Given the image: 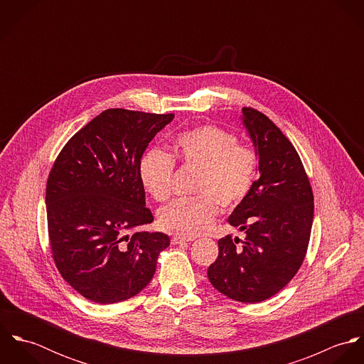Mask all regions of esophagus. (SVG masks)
<instances>
[{
    "label": "esophagus",
    "mask_w": 364,
    "mask_h": 364,
    "mask_svg": "<svg viewBox=\"0 0 364 364\" xmlns=\"http://www.w3.org/2000/svg\"><path fill=\"white\" fill-rule=\"evenodd\" d=\"M193 241V238H188V237H179V235H173L171 238V244L172 245H178V244H182V242H191Z\"/></svg>",
    "instance_id": "esophagus-1"
}]
</instances>
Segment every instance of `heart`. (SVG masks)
<instances>
[{
    "instance_id": "1",
    "label": "heart",
    "mask_w": 364,
    "mask_h": 364,
    "mask_svg": "<svg viewBox=\"0 0 364 364\" xmlns=\"http://www.w3.org/2000/svg\"><path fill=\"white\" fill-rule=\"evenodd\" d=\"M171 156L150 149L139 161V178L144 191L159 203L172 193L175 161L183 166L198 168L195 181L196 198L178 199L158 214L159 227L183 237H196L208 231L218 205L225 210L240 206L252 192L258 172L257 150L238 143L234 133L203 124L176 134L172 139Z\"/></svg>"
}]
</instances>
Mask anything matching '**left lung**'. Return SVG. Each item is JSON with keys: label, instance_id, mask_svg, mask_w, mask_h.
Returning a JSON list of instances; mask_svg holds the SVG:
<instances>
[{"label": "left lung", "instance_id": "left-lung-1", "mask_svg": "<svg viewBox=\"0 0 364 364\" xmlns=\"http://www.w3.org/2000/svg\"><path fill=\"white\" fill-rule=\"evenodd\" d=\"M244 124L259 156L260 176L228 221L245 238L218 240L208 266L210 283L240 303H259L279 293L301 267L311 235L314 195L291 141L259 110L242 107Z\"/></svg>", "mask_w": 364, "mask_h": 364}]
</instances>
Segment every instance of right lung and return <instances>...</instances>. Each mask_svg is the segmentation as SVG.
Instances as JSON below:
<instances>
[{"mask_svg":"<svg viewBox=\"0 0 364 364\" xmlns=\"http://www.w3.org/2000/svg\"><path fill=\"white\" fill-rule=\"evenodd\" d=\"M173 113L107 109L77 132L53 164L46 185L50 250L63 279L87 300L114 304L153 279L169 237L144 231L139 161Z\"/></svg>","mask_w":364,"mask_h":364,"instance_id":"add662e5","label":"right lung"}]
</instances>
